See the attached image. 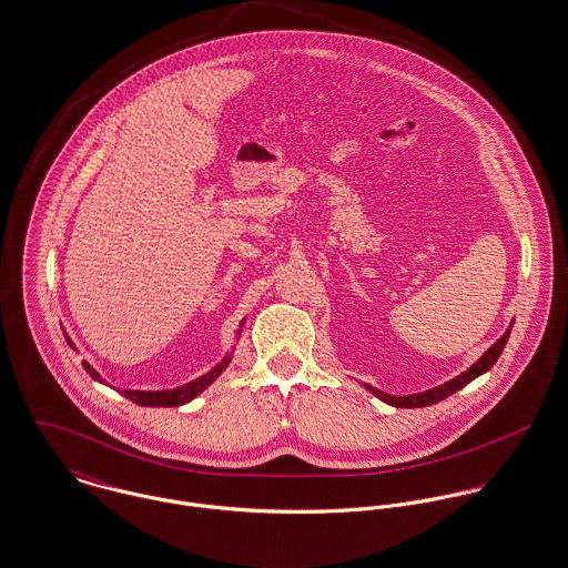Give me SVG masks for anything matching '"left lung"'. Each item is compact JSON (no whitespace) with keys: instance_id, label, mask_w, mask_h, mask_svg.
Returning a JSON list of instances; mask_svg holds the SVG:
<instances>
[{"instance_id":"1","label":"left lung","mask_w":568,"mask_h":568,"mask_svg":"<svg viewBox=\"0 0 568 568\" xmlns=\"http://www.w3.org/2000/svg\"><path fill=\"white\" fill-rule=\"evenodd\" d=\"M511 326H514V320L509 322V326H507V331H505L504 335H501L470 368H466L462 375H457V377L442 383L438 387H432V389H425V392H418V394H407V396H392V394H385V392H381V389L368 385V383H364V387H366L371 394H375L377 398H381L383 403L392 405V407H407V409H409V407L436 405V403L444 400L446 396H450V394H455L457 389H462L464 385H468L473 378L481 377L484 373H488V371L497 364V359L501 357L505 344H507V339H509Z\"/></svg>"}]
</instances>
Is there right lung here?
<instances>
[{
    "label": "right lung",
    "instance_id": "1",
    "mask_svg": "<svg viewBox=\"0 0 568 568\" xmlns=\"http://www.w3.org/2000/svg\"><path fill=\"white\" fill-rule=\"evenodd\" d=\"M244 322H246V317L240 322V328H237V335H235L237 339H240V335H242ZM64 339H67V344H69L73 351H78V348L73 346V342H71L67 335H64ZM233 351H235V348H231V351L224 355V359H222L215 368H211L206 375L193 378V381L181 385V387H172V389H120V392H122L126 398H130L132 403L143 405V407H181V405L193 400L197 394H202L215 378L220 377V375L229 368V364H231V359H233ZM84 371L89 373V377L93 378V381L106 383L104 378L100 377V373H98L95 368H91L87 362H84ZM106 385H109V383H106Z\"/></svg>",
    "mask_w": 568,
    "mask_h": 568
}]
</instances>
